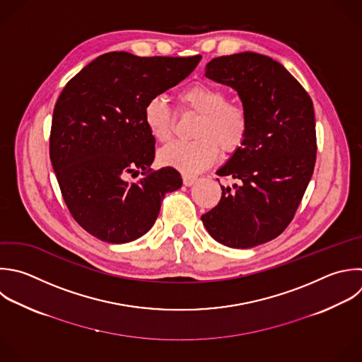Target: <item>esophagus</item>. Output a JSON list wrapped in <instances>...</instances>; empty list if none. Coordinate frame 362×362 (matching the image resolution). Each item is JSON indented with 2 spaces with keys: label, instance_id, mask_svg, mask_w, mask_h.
<instances>
[{
  "label": "esophagus",
  "instance_id": "1",
  "mask_svg": "<svg viewBox=\"0 0 362 362\" xmlns=\"http://www.w3.org/2000/svg\"><path fill=\"white\" fill-rule=\"evenodd\" d=\"M182 181H184V185H185V187H191L192 184H195L197 178H195V177H189V175H184V177H182Z\"/></svg>",
  "mask_w": 362,
  "mask_h": 362
}]
</instances>
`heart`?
Masks as SVG:
<instances>
[{
	"mask_svg": "<svg viewBox=\"0 0 362 362\" xmlns=\"http://www.w3.org/2000/svg\"><path fill=\"white\" fill-rule=\"evenodd\" d=\"M178 100L184 109L198 115L191 141H178L164 147L158 160L163 165L194 175L208 168L222 153H233L245 143L249 119L245 107L228 102L223 89L211 83H194L185 88ZM143 122L158 143L173 137L174 113L163 96H153L143 109Z\"/></svg>",
	"mask_w": 362,
	"mask_h": 362,
	"instance_id": "obj_1",
	"label": "heart"
}]
</instances>
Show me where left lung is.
<instances>
[{
	"mask_svg": "<svg viewBox=\"0 0 362 362\" xmlns=\"http://www.w3.org/2000/svg\"><path fill=\"white\" fill-rule=\"evenodd\" d=\"M205 76L238 92L249 132L216 171L239 184L235 191L221 185V201L201 219L216 242L253 247L287 228L311 180L317 153L313 102L281 64L255 52L214 58Z\"/></svg>",
	"mask_w": 362,
	"mask_h": 362,
	"instance_id": "left-lung-1",
	"label": "left lung"
}]
</instances>
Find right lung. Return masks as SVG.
<instances>
[{
	"mask_svg": "<svg viewBox=\"0 0 362 362\" xmlns=\"http://www.w3.org/2000/svg\"><path fill=\"white\" fill-rule=\"evenodd\" d=\"M109 52L64 88L52 117L49 157L74 219L95 238L127 243L154 225L181 174L153 171L156 140L143 122L148 99L185 79L201 61ZM143 170L137 183L124 178Z\"/></svg>",
	"mask_w": 362,
	"mask_h": 362,
	"instance_id": "add662e5",
	"label": "right lung"
}]
</instances>
